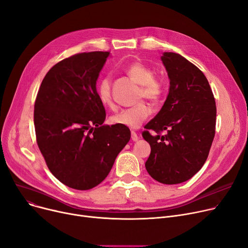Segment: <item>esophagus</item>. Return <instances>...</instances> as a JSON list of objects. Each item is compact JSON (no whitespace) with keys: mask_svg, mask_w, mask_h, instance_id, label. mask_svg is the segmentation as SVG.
<instances>
[{"mask_svg":"<svg viewBox=\"0 0 248 248\" xmlns=\"http://www.w3.org/2000/svg\"><path fill=\"white\" fill-rule=\"evenodd\" d=\"M132 140H134V141H137L138 140H139V136L137 135V133L136 132H134V131H132Z\"/></svg>","mask_w":248,"mask_h":248,"instance_id":"34e87169","label":"esophagus"}]
</instances>
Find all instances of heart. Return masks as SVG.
Here are the masks:
<instances>
[{
	"label": "heart",
	"mask_w": 248,
	"mask_h": 248,
	"mask_svg": "<svg viewBox=\"0 0 248 248\" xmlns=\"http://www.w3.org/2000/svg\"><path fill=\"white\" fill-rule=\"evenodd\" d=\"M126 73L140 84L139 98L145 97L153 102L162 99L165 93V84L162 79L155 76V71L149 65L135 61L125 68ZM97 96L103 106L113 108L111 95V80L109 76H104L97 83ZM152 113V108L145 101H140L136 106L124 108L110 116L111 124L123 125L129 128H139Z\"/></svg>",
	"instance_id": "1"
}]
</instances>
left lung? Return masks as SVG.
Segmentation results:
<instances>
[{
    "instance_id": "obj_1",
    "label": "left lung",
    "mask_w": 248,
    "mask_h": 248,
    "mask_svg": "<svg viewBox=\"0 0 248 248\" xmlns=\"http://www.w3.org/2000/svg\"><path fill=\"white\" fill-rule=\"evenodd\" d=\"M170 79L163 108L142 132L151 146L145 166L153 179L180 184L191 179L205 164L215 136L216 106L204 73L180 54L161 57ZM167 130L162 136L160 133Z\"/></svg>"
}]
</instances>
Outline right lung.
<instances>
[{
	"label": "right lung",
	"instance_id": "obj_1",
	"mask_svg": "<svg viewBox=\"0 0 248 248\" xmlns=\"http://www.w3.org/2000/svg\"><path fill=\"white\" fill-rule=\"evenodd\" d=\"M109 52H83L55 64L38 90L34 106L37 144L61 183L89 190L110 172L131 139L128 127L102 124L106 109L96 80Z\"/></svg>",
	"mask_w": 248,
	"mask_h": 248
}]
</instances>
